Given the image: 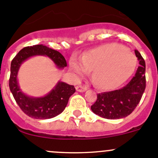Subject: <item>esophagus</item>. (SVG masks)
Masks as SVG:
<instances>
[{
    "mask_svg": "<svg viewBox=\"0 0 158 158\" xmlns=\"http://www.w3.org/2000/svg\"><path fill=\"white\" fill-rule=\"evenodd\" d=\"M76 89L77 92H85V91L87 90V88L85 86H82V85H78V86L76 87Z\"/></svg>",
    "mask_w": 158,
    "mask_h": 158,
    "instance_id": "obj_1",
    "label": "esophagus"
}]
</instances>
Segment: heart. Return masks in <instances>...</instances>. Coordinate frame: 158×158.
I'll return each mask as SVG.
<instances>
[{
    "label": "heart",
    "instance_id": "obj_1",
    "mask_svg": "<svg viewBox=\"0 0 158 158\" xmlns=\"http://www.w3.org/2000/svg\"><path fill=\"white\" fill-rule=\"evenodd\" d=\"M138 64L137 57L124 46L110 43L90 49L82 57L73 55L69 66L76 79L92 70V79L98 88L112 89L131 77Z\"/></svg>",
    "mask_w": 158,
    "mask_h": 158
}]
</instances>
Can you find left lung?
<instances>
[{"mask_svg":"<svg viewBox=\"0 0 158 158\" xmlns=\"http://www.w3.org/2000/svg\"><path fill=\"white\" fill-rule=\"evenodd\" d=\"M140 66L136 73L123 88L97 95L91 109L98 116L107 119L123 118L129 115L139 103L146 86L145 62L138 50H135Z\"/></svg>","mask_w":158,"mask_h":158,"instance_id":"obj_1","label":"left lung"}]
</instances>
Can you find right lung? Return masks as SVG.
I'll list each match as a JSON object with an SVG mask.
<instances>
[{"mask_svg": "<svg viewBox=\"0 0 158 158\" xmlns=\"http://www.w3.org/2000/svg\"><path fill=\"white\" fill-rule=\"evenodd\" d=\"M36 56L49 57L59 69L67 66L64 56L47 46L40 44L24 47L11 62L9 87L19 107L29 117L36 119L52 118L64 111L69 97L76 92V89L73 85L58 81L52 90L44 96L34 97L25 94L19 85L17 75L23 62Z\"/></svg>", "mask_w": 158, "mask_h": 158, "instance_id": "obj_1", "label": "right lung"}]
</instances>
